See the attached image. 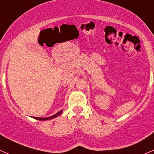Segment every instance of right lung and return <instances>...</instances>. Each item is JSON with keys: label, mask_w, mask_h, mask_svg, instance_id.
Returning <instances> with one entry per match:
<instances>
[{"label": "right lung", "mask_w": 154, "mask_h": 154, "mask_svg": "<svg viewBox=\"0 0 154 154\" xmlns=\"http://www.w3.org/2000/svg\"><path fill=\"white\" fill-rule=\"evenodd\" d=\"M62 111H63V110H61L60 111H59V112H58V113L55 114L54 115L48 116V117H46V118H42V117H33V118H34V119H35L40 120V121H45V120H49V119H54V118L57 117V116H59L60 114H61V113H62Z\"/></svg>", "instance_id": "right-lung-1"}]
</instances>
